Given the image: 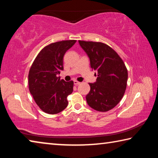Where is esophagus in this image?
I'll return each instance as SVG.
<instances>
[{
    "mask_svg": "<svg viewBox=\"0 0 158 158\" xmlns=\"http://www.w3.org/2000/svg\"><path fill=\"white\" fill-rule=\"evenodd\" d=\"M74 84L75 85H79V84H81V82H79V81H74Z\"/></svg>",
    "mask_w": 158,
    "mask_h": 158,
    "instance_id": "34e87169",
    "label": "esophagus"
}]
</instances>
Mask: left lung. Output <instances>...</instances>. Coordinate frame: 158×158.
I'll return each instance as SVG.
<instances>
[{"mask_svg":"<svg viewBox=\"0 0 158 158\" xmlns=\"http://www.w3.org/2000/svg\"><path fill=\"white\" fill-rule=\"evenodd\" d=\"M90 58V68L98 71L97 80L90 84L86 102L98 111H108L121 100L127 81V69L119 55L107 44L99 42L79 40Z\"/></svg>","mask_w":158,"mask_h":158,"instance_id":"1","label":"left lung"}]
</instances>
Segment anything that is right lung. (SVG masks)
I'll list each match as a JSON object with an SVG mask.
<instances>
[{
    "label": "right lung",
    "mask_w": 158,
    "mask_h": 158,
    "mask_svg": "<svg viewBox=\"0 0 158 158\" xmlns=\"http://www.w3.org/2000/svg\"><path fill=\"white\" fill-rule=\"evenodd\" d=\"M77 40H63L44 47L37 54L28 73V88L37 106L45 113L56 114L68 106L67 98L73 91V81H65L58 74L63 70L65 52Z\"/></svg>",
    "instance_id": "add662e5"
}]
</instances>
